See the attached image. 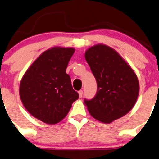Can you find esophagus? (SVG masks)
Wrapping results in <instances>:
<instances>
[{"label": "esophagus", "mask_w": 159, "mask_h": 159, "mask_svg": "<svg viewBox=\"0 0 159 159\" xmlns=\"http://www.w3.org/2000/svg\"><path fill=\"white\" fill-rule=\"evenodd\" d=\"M78 94H79V97L80 98H81V97H82V95H83V91H78Z\"/></svg>", "instance_id": "obj_1"}]
</instances>
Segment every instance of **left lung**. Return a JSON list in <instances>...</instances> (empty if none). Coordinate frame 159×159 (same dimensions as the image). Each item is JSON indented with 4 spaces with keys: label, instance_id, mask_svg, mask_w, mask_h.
Listing matches in <instances>:
<instances>
[{
    "label": "left lung",
    "instance_id": "8db88e82",
    "mask_svg": "<svg viewBox=\"0 0 159 159\" xmlns=\"http://www.w3.org/2000/svg\"><path fill=\"white\" fill-rule=\"evenodd\" d=\"M84 57L98 84L94 98L84 100L90 114L104 123L125 116L134 107L139 92L135 71L117 52L104 44L90 47Z\"/></svg>",
    "mask_w": 159,
    "mask_h": 159
}]
</instances>
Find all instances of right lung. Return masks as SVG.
<instances>
[{"label": "right lung", "mask_w": 159, "mask_h": 159, "mask_svg": "<svg viewBox=\"0 0 159 159\" xmlns=\"http://www.w3.org/2000/svg\"><path fill=\"white\" fill-rule=\"evenodd\" d=\"M75 50L59 46L46 50L21 79L19 93L23 106L32 116L43 123H59L67 116L73 102L79 98L66 72Z\"/></svg>", "instance_id": "add662e5"}]
</instances>
